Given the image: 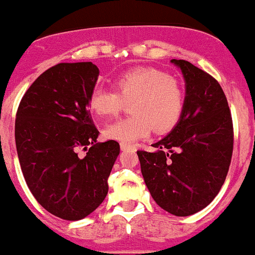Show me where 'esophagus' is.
Masks as SVG:
<instances>
[{
    "label": "esophagus",
    "instance_id": "obj_1",
    "mask_svg": "<svg viewBox=\"0 0 255 255\" xmlns=\"http://www.w3.org/2000/svg\"><path fill=\"white\" fill-rule=\"evenodd\" d=\"M120 147H122L123 151H127V149H133L135 147L132 145H128V143H120Z\"/></svg>",
    "mask_w": 255,
    "mask_h": 255
}]
</instances>
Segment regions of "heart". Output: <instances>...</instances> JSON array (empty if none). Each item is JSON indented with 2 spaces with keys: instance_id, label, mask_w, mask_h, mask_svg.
<instances>
[{
  "instance_id": "1",
  "label": "heart",
  "mask_w": 255,
  "mask_h": 255,
  "mask_svg": "<svg viewBox=\"0 0 255 255\" xmlns=\"http://www.w3.org/2000/svg\"><path fill=\"white\" fill-rule=\"evenodd\" d=\"M113 86L115 92L97 87L88 98V108L98 118L113 117L131 103L132 117L104 128L109 140L131 143L146 138L152 128L167 132L179 123L185 104L184 89L163 71L152 67L128 70L114 78Z\"/></svg>"
}]
</instances>
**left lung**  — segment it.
Segmentation results:
<instances>
[{
	"instance_id": "left-lung-1",
	"label": "left lung",
	"mask_w": 255,
	"mask_h": 255,
	"mask_svg": "<svg viewBox=\"0 0 255 255\" xmlns=\"http://www.w3.org/2000/svg\"><path fill=\"white\" fill-rule=\"evenodd\" d=\"M186 96L175 128L153 147L137 151L141 173L157 205L175 216L206 207L227 177L233 152V123L227 98L211 75L185 60Z\"/></svg>"
}]
</instances>
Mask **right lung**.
<instances>
[{"label": "right lung", "mask_w": 255, "mask_h": 255, "mask_svg": "<svg viewBox=\"0 0 255 255\" xmlns=\"http://www.w3.org/2000/svg\"><path fill=\"white\" fill-rule=\"evenodd\" d=\"M98 76L92 62L55 65L31 83L15 115V147L28 188L46 211L69 221L103 203L120 152L117 141L97 142L88 98Z\"/></svg>", "instance_id": "add662e5"}]
</instances>
